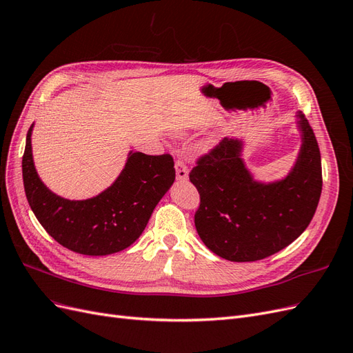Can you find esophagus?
Wrapping results in <instances>:
<instances>
[{"label": "esophagus", "instance_id": "esophagus-1", "mask_svg": "<svg viewBox=\"0 0 353 353\" xmlns=\"http://www.w3.org/2000/svg\"><path fill=\"white\" fill-rule=\"evenodd\" d=\"M175 170H176V179L178 181H187L188 179V169H187V165L183 162V160H176Z\"/></svg>", "mask_w": 353, "mask_h": 353}]
</instances>
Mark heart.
<instances>
[{"label": "heart", "instance_id": "obj_1", "mask_svg": "<svg viewBox=\"0 0 353 353\" xmlns=\"http://www.w3.org/2000/svg\"><path fill=\"white\" fill-rule=\"evenodd\" d=\"M179 134H181V132H179ZM213 144H215L213 141H209V143H206V144H203V145H201V150H203V152L210 150V148L213 147Z\"/></svg>", "mask_w": 353, "mask_h": 353}]
</instances>
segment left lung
Wrapping results in <instances>:
<instances>
[{
  "mask_svg": "<svg viewBox=\"0 0 353 353\" xmlns=\"http://www.w3.org/2000/svg\"><path fill=\"white\" fill-rule=\"evenodd\" d=\"M294 163L279 179H258L245 165L244 138H225L199 160L190 181L200 193L196 230L206 248L231 262H252L283 250L306 230L323 190L321 154L302 112Z\"/></svg>",
  "mask_w": 353,
  "mask_h": 353,
  "instance_id": "8db88e82",
  "label": "left lung"
}]
</instances>
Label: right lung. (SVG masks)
Returning a JSON list of instances; mask_svg holds the SVG:
<instances>
[{
	"instance_id": "obj_1",
	"label": "right lung",
	"mask_w": 353,
	"mask_h": 353,
	"mask_svg": "<svg viewBox=\"0 0 353 353\" xmlns=\"http://www.w3.org/2000/svg\"><path fill=\"white\" fill-rule=\"evenodd\" d=\"M32 123L22 160L29 206L44 230L66 249L88 256L121 252L141 236L154 208L175 181L174 159L130 152L121 174L100 194L65 199L42 183L32 154Z\"/></svg>"
}]
</instances>
